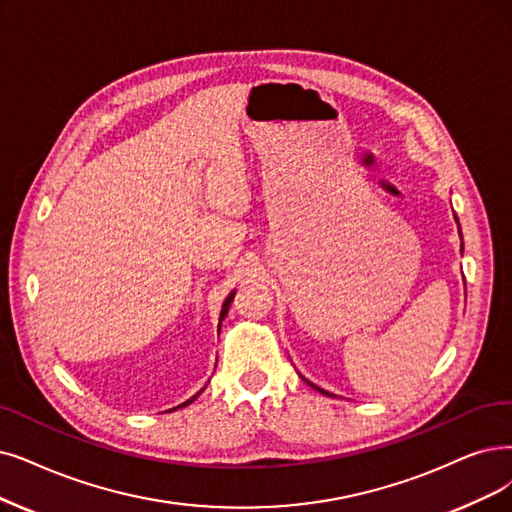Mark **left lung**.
I'll use <instances>...</instances> for the list:
<instances>
[{"instance_id":"8db88e82","label":"left lung","mask_w":512,"mask_h":512,"mask_svg":"<svg viewBox=\"0 0 512 512\" xmlns=\"http://www.w3.org/2000/svg\"><path fill=\"white\" fill-rule=\"evenodd\" d=\"M456 222H458V218H456ZM458 229H460V224H458ZM460 237H462V233H460ZM300 378H302V380H304V382H306V384H309V386H313V388H315V391H319V393H321V395H327V397H334V395H332V393H327V391H323V388H319V386H317V384H313V382H309V380H306V378H304V376H300Z\"/></svg>"}]
</instances>
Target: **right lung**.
<instances>
[{
  "mask_svg": "<svg viewBox=\"0 0 512 512\" xmlns=\"http://www.w3.org/2000/svg\"><path fill=\"white\" fill-rule=\"evenodd\" d=\"M233 298H235V290H233V292H231V294L227 296V300H224V302H222V311H220V319H218V334H220V325H222V319H224V317H227V313H229V306H231ZM203 391H206V386H203V388H201V391H199L197 395H193V397H191V399H187L185 403H180V405L172 407V410H170V412H174V410H180V407H187V405H189V403H193V401H195V399H197V397H199V395H201Z\"/></svg>",
  "mask_w": 512,
  "mask_h": 512,
  "instance_id": "right-lung-1",
  "label": "right lung"
}]
</instances>
